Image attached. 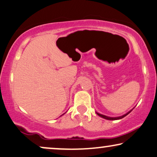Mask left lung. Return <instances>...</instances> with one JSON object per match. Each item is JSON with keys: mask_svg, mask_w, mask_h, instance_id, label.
Instances as JSON below:
<instances>
[{"mask_svg": "<svg viewBox=\"0 0 157 157\" xmlns=\"http://www.w3.org/2000/svg\"><path fill=\"white\" fill-rule=\"evenodd\" d=\"M131 110H130V111L127 113L124 114V116H119V117H108V116H104V115H102V114H100V113H97V114H98V116H99L102 117V118H105V119H107V120H110V121H113V120H118V119H121V118H124L125 116H126L127 115L130 113L131 112Z\"/></svg>", "mask_w": 157, "mask_h": 157, "instance_id": "8db88e82", "label": "left lung"}]
</instances>
